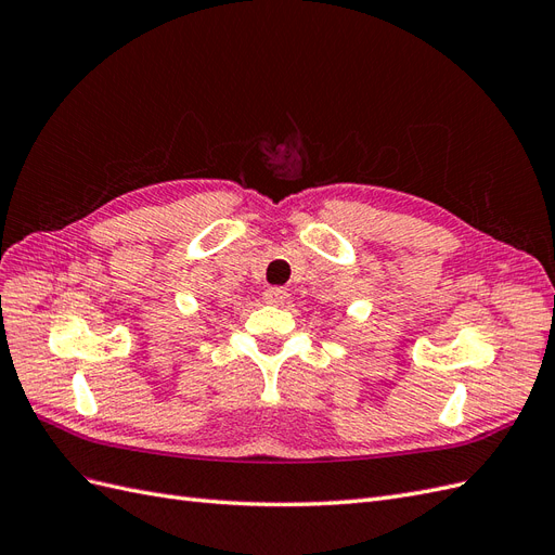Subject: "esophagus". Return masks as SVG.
<instances>
[{"label":"esophagus","instance_id":"obj_1","mask_svg":"<svg viewBox=\"0 0 555 555\" xmlns=\"http://www.w3.org/2000/svg\"><path fill=\"white\" fill-rule=\"evenodd\" d=\"M287 298H289V292L284 287H268L263 292V300L268 306H282V304H287Z\"/></svg>","mask_w":555,"mask_h":555}]
</instances>
